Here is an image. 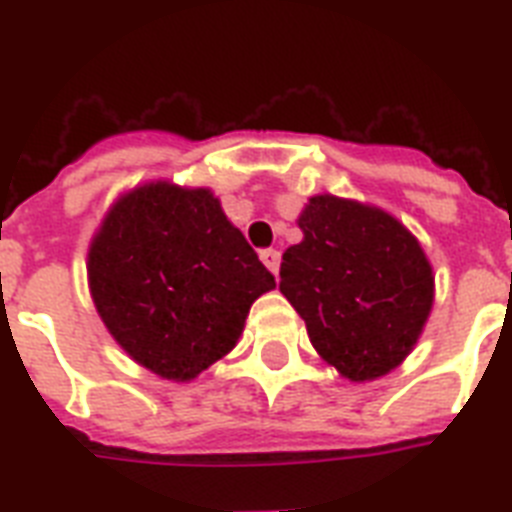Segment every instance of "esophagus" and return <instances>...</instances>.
Here are the masks:
<instances>
[{
    "label": "esophagus",
    "mask_w": 512,
    "mask_h": 512,
    "mask_svg": "<svg viewBox=\"0 0 512 512\" xmlns=\"http://www.w3.org/2000/svg\"><path fill=\"white\" fill-rule=\"evenodd\" d=\"M260 260H263L265 268H268L270 273H273V276L278 278V265H281V252H278V249H263V252H260Z\"/></svg>",
    "instance_id": "34e87169"
}]
</instances>
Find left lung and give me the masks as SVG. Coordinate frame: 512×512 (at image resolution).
Here are the masks:
<instances>
[{"label": "left lung", "mask_w": 512, "mask_h": 512, "mask_svg": "<svg viewBox=\"0 0 512 512\" xmlns=\"http://www.w3.org/2000/svg\"><path fill=\"white\" fill-rule=\"evenodd\" d=\"M302 242L284 252L281 294L315 352L350 381L402 365L434 305V268L400 220L357 199L315 194L299 213Z\"/></svg>", "instance_id": "8db88e82"}]
</instances>
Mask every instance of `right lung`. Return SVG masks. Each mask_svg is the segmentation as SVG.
<instances>
[{"instance_id":"add662e5","label":"right lung","mask_w":512,"mask_h":512,"mask_svg":"<svg viewBox=\"0 0 512 512\" xmlns=\"http://www.w3.org/2000/svg\"><path fill=\"white\" fill-rule=\"evenodd\" d=\"M86 273L112 339L168 381H191L226 357L252 302L276 289L213 191L170 181L115 199L89 244Z\"/></svg>"}]
</instances>
